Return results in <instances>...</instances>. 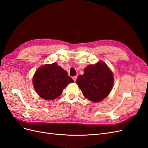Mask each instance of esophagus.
<instances>
[{
	"mask_svg": "<svg viewBox=\"0 0 148 148\" xmlns=\"http://www.w3.org/2000/svg\"><path fill=\"white\" fill-rule=\"evenodd\" d=\"M72 78H73L74 82H76V80H77V76H75V77H73Z\"/></svg>",
	"mask_w": 148,
	"mask_h": 148,
	"instance_id": "esophagus-1",
	"label": "esophagus"
}]
</instances>
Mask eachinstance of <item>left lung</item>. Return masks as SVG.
<instances>
[{
  "instance_id": "obj_1",
  "label": "left lung",
  "mask_w": 148,
  "mask_h": 148,
  "mask_svg": "<svg viewBox=\"0 0 148 148\" xmlns=\"http://www.w3.org/2000/svg\"><path fill=\"white\" fill-rule=\"evenodd\" d=\"M76 83L86 99L97 102L109 95L114 84V75L104 62L101 61L88 65Z\"/></svg>"
}]
</instances>
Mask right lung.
<instances>
[{
    "label": "right lung",
    "mask_w": 148,
    "mask_h": 148,
    "mask_svg": "<svg viewBox=\"0 0 148 148\" xmlns=\"http://www.w3.org/2000/svg\"><path fill=\"white\" fill-rule=\"evenodd\" d=\"M73 80L57 63L46 64L36 71L33 83L39 96L46 100H53L61 95L64 89Z\"/></svg>",
    "instance_id": "right-lung-1"
}]
</instances>
